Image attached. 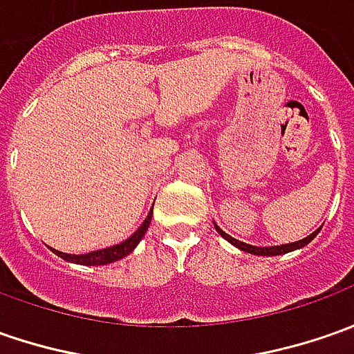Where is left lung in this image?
Segmentation results:
<instances>
[{
  "label": "left lung",
  "mask_w": 354,
  "mask_h": 354,
  "mask_svg": "<svg viewBox=\"0 0 354 354\" xmlns=\"http://www.w3.org/2000/svg\"><path fill=\"white\" fill-rule=\"evenodd\" d=\"M215 231L221 235V237L229 241L233 247H237V249L245 250V252H250V254H259V257H276V254H286V252H292V250L301 249V247H306L310 241L317 237V233L322 231V227L319 229H315L311 235H308L306 239H301V241H294V243H288V245H276V247H254V245H247V243H243V241H237V239H233L231 235H227L225 231L221 229V227L214 223Z\"/></svg>",
  "instance_id": "obj_1"
}]
</instances>
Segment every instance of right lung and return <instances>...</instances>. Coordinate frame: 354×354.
<instances>
[{
    "mask_svg": "<svg viewBox=\"0 0 354 354\" xmlns=\"http://www.w3.org/2000/svg\"><path fill=\"white\" fill-rule=\"evenodd\" d=\"M151 219H153V209L149 212L147 219L140 223V227L131 235L129 239H125L123 243L119 245H113V247H105V249L92 250V252H86V254H68V252H60V250H55L53 252L58 254L60 259H64L68 262H74V264H84V266H102V264H111V262L121 261L125 259L127 254H131L135 247L140 243V239L145 237L147 229L151 225Z\"/></svg>",
    "mask_w": 354,
    "mask_h": 354,
    "instance_id": "1",
    "label": "right lung"
}]
</instances>
